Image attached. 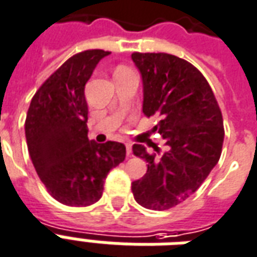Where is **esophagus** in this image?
Wrapping results in <instances>:
<instances>
[{"mask_svg":"<svg viewBox=\"0 0 257 257\" xmlns=\"http://www.w3.org/2000/svg\"><path fill=\"white\" fill-rule=\"evenodd\" d=\"M125 147H126V155H128V156H129V155L132 154V144H129V143H126V146H125Z\"/></svg>","mask_w":257,"mask_h":257,"instance_id":"esophagus-1","label":"esophagus"}]
</instances>
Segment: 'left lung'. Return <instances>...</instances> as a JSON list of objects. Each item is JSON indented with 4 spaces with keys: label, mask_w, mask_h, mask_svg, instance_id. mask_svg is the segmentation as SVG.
Here are the masks:
<instances>
[{
    "label": "left lung",
    "mask_w": 257,
    "mask_h": 257,
    "mask_svg": "<svg viewBox=\"0 0 257 257\" xmlns=\"http://www.w3.org/2000/svg\"><path fill=\"white\" fill-rule=\"evenodd\" d=\"M143 82V113L158 117L166 151L150 154L135 144L133 154L147 162V174L132 182L139 205L151 210L176 206L194 194L218 163L224 121L205 76L170 54H132Z\"/></svg>",
    "instance_id": "8db88e82"
}]
</instances>
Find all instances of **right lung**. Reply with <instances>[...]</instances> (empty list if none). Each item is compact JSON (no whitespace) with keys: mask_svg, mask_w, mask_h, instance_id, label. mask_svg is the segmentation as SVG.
<instances>
[{"mask_svg":"<svg viewBox=\"0 0 257 257\" xmlns=\"http://www.w3.org/2000/svg\"><path fill=\"white\" fill-rule=\"evenodd\" d=\"M110 54L83 51L66 60L33 95L25 120L29 156L48 193L67 206H89L102 197L111 168L124 162V144L87 137L85 86Z\"/></svg>","mask_w":257,"mask_h":257,"instance_id":"right-lung-1","label":"right lung"}]
</instances>
